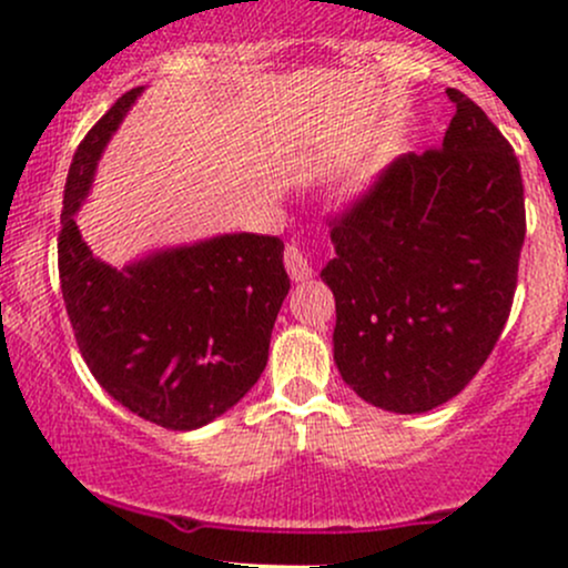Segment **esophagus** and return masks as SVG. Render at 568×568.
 Instances as JSON below:
<instances>
[{
  "label": "esophagus",
  "instance_id": "34e87169",
  "mask_svg": "<svg viewBox=\"0 0 568 568\" xmlns=\"http://www.w3.org/2000/svg\"><path fill=\"white\" fill-rule=\"evenodd\" d=\"M283 262H285V270H288V275L296 280H306L312 275V264L306 262V256H304V251L298 245H288L285 247V256H283Z\"/></svg>",
  "mask_w": 568,
  "mask_h": 568
}]
</instances>
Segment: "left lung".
<instances>
[{
	"mask_svg": "<svg viewBox=\"0 0 568 568\" xmlns=\"http://www.w3.org/2000/svg\"><path fill=\"white\" fill-rule=\"evenodd\" d=\"M443 146L403 154L331 221L334 361L371 406L425 414L470 384L510 317L526 234L513 146L448 88Z\"/></svg>",
	"mask_w": 568,
	"mask_h": 568,
	"instance_id": "obj_1",
	"label": "left lung"
}]
</instances>
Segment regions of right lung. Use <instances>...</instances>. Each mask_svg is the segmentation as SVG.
Wrapping results in <instances>:
<instances>
[{"label": "right lung", "instance_id": "add662e5", "mask_svg": "<svg viewBox=\"0 0 568 568\" xmlns=\"http://www.w3.org/2000/svg\"><path fill=\"white\" fill-rule=\"evenodd\" d=\"M143 88L84 135L63 189L58 275L74 338L98 384L141 419L197 429L258 382L291 280L283 240L219 234L122 270L93 256L74 213L103 146Z\"/></svg>", "mask_w": 568, "mask_h": 568}]
</instances>
